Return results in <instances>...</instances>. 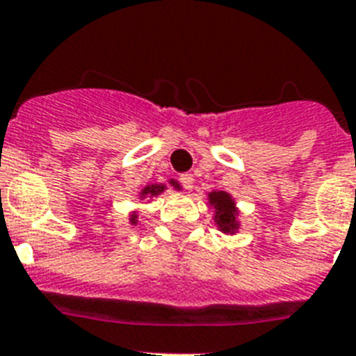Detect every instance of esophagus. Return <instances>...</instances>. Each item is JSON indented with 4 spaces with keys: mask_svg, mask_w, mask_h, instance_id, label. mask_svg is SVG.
I'll return each mask as SVG.
<instances>
[{
    "mask_svg": "<svg viewBox=\"0 0 356 356\" xmlns=\"http://www.w3.org/2000/svg\"><path fill=\"white\" fill-rule=\"evenodd\" d=\"M181 182H182V186L190 191V190H193V182H195V179H193V175H191V174H182L181 175Z\"/></svg>",
    "mask_w": 356,
    "mask_h": 356,
    "instance_id": "obj_1",
    "label": "esophagus"
}]
</instances>
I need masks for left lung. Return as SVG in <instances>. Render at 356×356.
Masks as SVG:
<instances>
[{"label":"left lung","instance_id":"left-lung-1","mask_svg":"<svg viewBox=\"0 0 356 356\" xmlns=\"http://www.w3.org/2000/svg\"><path fill=\"white\" fill-rule=\"evenodd\" d=\"M208 206L213 209V220L218 231L224 234H236L240 231V209L231 193L224 190L209 191Z\"/></svg>","mask_w":356,"mask_h":356}]
</instances>
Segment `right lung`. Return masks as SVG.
<instances>
[{
	"label": "right lung",
	"instance_id": "1",
	"mask_svg": "<svg viewBox=\"0 0 356 356\" xmlns=\"http://www.w3.org/2000/svg\"><path fill=\"white\" fill-rule=\"evenodd\" d=\"M168 186H172L174 190H177V191L182 190V186L179 184L177 181H175V179H170L168 184H163V182H159V184H147V186H143V190L140 191V195L138 197H140L141 200H145V199L152 200L154 197L161 195L163 191L168 190ZM129 222H131V225H138V211H131V215H129Z\"/></svg>",
	"mask_w": 356,
	"mask_h": 356
}]
</instances>
